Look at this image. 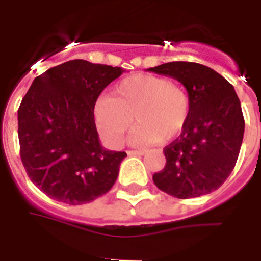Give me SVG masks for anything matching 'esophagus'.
<instances>
[{
  "label": "esophagus",
  "mask_w": 261,
  "mask_h": 261,
  "mask_svg": "<svg viewBox=\"0 0 261 261\" xmlns=\"http://www.w3.org/2000/svg\"><path fill=\"white\" fill-rule=\"evenodd\" d=\"M145 150H128V155H144Z\"/></svg>",
  "instance_id": "34e87169"
}]
</instances>
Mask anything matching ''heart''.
Returning a JSON list of instances; mask_svg holds the SVG:
<instances>
[{"instance_id": "1", "label": "heart", "mask_w": 261, "mask_h": 261, "mask_svg": "<svg viewBox=\"0 0 261 261\" xmlns=\"http://www.w3.org/2000/svg\"><path fill=\"white\" fill-rule=\"evenodd\" d=\"M191 100L184 86L154 74L129 75L115 85L112 96H102L94 106L95 124L110 146L119 147L125 133L133 144L153 145L175 140L186 129Z\"/></svg>"}]
</instances>
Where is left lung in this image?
<instances>
[{
	"instance_id": "left-lung-1",
	"label": "left lung",
	"mask_w": 261,
	"mask_h": 261,
	"mask_svg": "<svg viewBox=\"0 0 261 261\" xmlns=\"http://www.w3.org/2000/svg\"><path fill=\"white\" fill-rule=\"evenodd\" d=\"M147 71L179 81L191 100L188 124L163 149L166 166L153 175L154 184L177 199L213 192L234 170L243 141L244 119L234 87L197 62H166Z\"/></svg>"
}]
</instances>
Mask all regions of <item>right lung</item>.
<instances>
[{
  "mask_svg": "<svg viewBox=\"0 0 261 261\" xmlns=\"http://www.w3.org/2000/svg\"><path fill=\"white\" fill-rule=\"evenodd\" d=\"M124 71L71 60L36 77L22 99L20 159L32 183L50 199L85 204L107 193L116 181L126 153L102 146L94 106Z\"/></svg>",
  "mask_w": 261,
  "mask_h": 261,
  "instance_id": "1",
  "label": "right lung"
}]
</instances>
